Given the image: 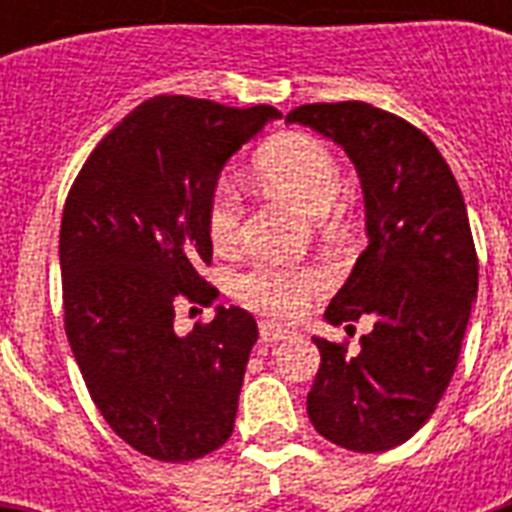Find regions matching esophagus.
I'll list each match as a JSON object with an SVG mask.
<instances>
[{"mask_svg":"<svg viewBox=\"0 0 512 512\" xmlns=\"http://www.w3.org/2000/svg\"><path fill=\"white\" fill-rule=\"evenodd\" d=\"M295 332L287 327H281V324H276V321H260V337H263L265 342H279V340H287V337H292Z\"/></svg>","mask_w":512,"mask_h":512,"instance_id":"34e87169","label":"esophagus"}]
</instances>
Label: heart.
Instances as JSON below:
<instances>
[{
    "mask_svg": "<svg viewBox=\"0 0 512 512\" xmlns=\"http://www.w3.org/2000/svg\"><path fill=\"white\" fill-rule=\"evenodd\" d=\"M257 177L308 215L324 217L342 191V170L327 143L311 135H281L260 151ZM207 233L217 252H233L244 239V201L231 183H220L209 196ZM321 287L311 268L255 265L236 279V295L244 303L276 316L303 313L308 297Z\"/></svg>",
    "mask_w": 512,
    "mask_h": 512,
    "instance_id": "1",
    "label": "heart"
}]
</instances>
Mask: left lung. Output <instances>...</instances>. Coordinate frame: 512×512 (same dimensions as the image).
I'll use <instances>...</instances> for the list:
<instances>
[{
	"label": "left lung",
	"mask_w": 512,
	"mask_h": 512,
	"mask_svg": "<svg viewBox=\"0 0 512 512\" xmlns=\"http://www.w3.org/2000/svg\"><path fill=\"white\" fill-rule=\"evenodd\" d=\"M335 140L364 191L369 244L324 319L372 316L358 356L313 337L321 366L308 393L313 428L350 452H388L436 412L449 388L470 308L478 257L468 209L438 148L404 119L369 103H311L287 114Z\"/></svg>",
	"instance_id": "8db88e82"
}]
</instances>
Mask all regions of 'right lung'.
<instances>
[{"label":"right lung","mask_w":512,"mask_h":512,"mask_svg":"<svg viewBox=\"0 0 512 512\" xmlns=\"http://www.w3.org/2000/svg\"><path fill=\"white\" fill-rule=\"evenodd\" d=\"M156 95L100 140L71 185L60 223L66 335L103 420L162 462L199 460L231 438L255 316L217 305L175 332V303L212 305L207 204L220 172L273 119Z\"/></svg>","instance_id":"right-lung-1"}]
</instances>
